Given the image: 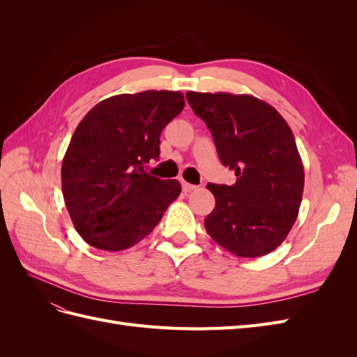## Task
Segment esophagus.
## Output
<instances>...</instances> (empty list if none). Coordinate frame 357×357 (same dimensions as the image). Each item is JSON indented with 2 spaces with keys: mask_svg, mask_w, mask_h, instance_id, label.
<instances>
[{
  "mask_svg": "<svg viewBox=\"0 0 357 357\" xmlns=\"http://www.w3.org/2000/svg\"><path fill=\"white\" fill-rule=\"evenodd\" d=\"M181 186H183V192H186V193L197 189V186H195V185H190V183H188V181H183V183H181Z\"/></svg>",
  "mask_w": 357,
  "mask_h": 357,
  "instance_id": "esophagus-1",
  "label": "esophagus"
}]
</instances>
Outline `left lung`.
<instances>
[{
  "mask_svg": "<svg viewBox=\"0 0 357 357\" xmlns=\"http://www.w3.org/2000/svg\"><path fill=\"white\" fill-rule=\"evenodd\" d=\"M211 131L232 186L208 183L215 199L204 225L211 238L240 257H259L282 244L304 192V165L295 137L273 105L252 95L186 93Z\"/></svg>",
  "mask_w": 357,
  "mask_h": 357,
  "instance_id": "left-lung-1",
  "label": "left lung"
}]
</instances>
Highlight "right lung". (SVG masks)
Here are the masks:
<instances>
[{
  "instance_id": "1",
  "label": "right lung",
  "mask_w": 357,
  "mask_h": 357,
  "mask_svg": "<svg viewBox=\"0 0 357 357\" xmlns=\"http://www.w3.org/2000/svg\"><path fill=\"white\" fill-rule=\"evenodd\" d=\"M185 107L181 92L110 96L86 114L62 160V193L74 228L89 245L119 252L153 231L178 198L177 180L146 172L160 132Z\"/></svg>"
}]
</instances>
